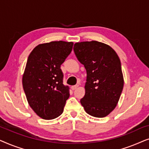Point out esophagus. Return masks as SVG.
I'll use <instances>...</instances> for the list:
<instances>
[{"label": "esophagus", "instance_id": "1", "mask_svg": "<svg viewBox=\"0 0 149 149\" xmlns=\"http://www.w3.org/2000/svg\"><path fill=\"white\" fill-rule=\"evenodd\" d=\"M78 87H79V85H74V86H72V90H74V89H76L78 88Z\"/></svg>", "mask_w": 149, "mask_h": 149}]
</instances>
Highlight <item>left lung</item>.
Wrapping results in <instances>:
<instances>
[{
    "mask_svg": "<svg viewBox=\"0 0 149 149\" xmlns=\"http://www.w3.org/2000/svg\"><path fill=\"white\" fill-rule=\"evenodd\" d=\"M73 49L87 71L81 105L89 115L107 117L115 109L123 88L119 56L111 47L96 40L76 42Z\"/></svg>",
    "mask_w": 149,
    "mask_h": 149,
    "instance_id": "8db88e82",
    "label": "left lung"
}]
</instances>
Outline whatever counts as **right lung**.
<instances>
[{
	"label": "right lung",
	"instance_id": "add662e5",
	"mask_svg": "<svg viewBox=\"0 0 149 149\" xmlns=\"http://www.w3.org/2000/svg\"><path fill=\"white\" fill-rule=\"evenodd\" d=\"M72 46V42L62 40L39 44L28 56L22 85L28 104L42 119H56L64 111L70 93L63 85L60 66Z\"/></svg>",
	"mask_w": 149,
	"mask_h": 149
}]
</instances>
